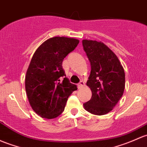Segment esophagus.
<instances>
[{
    "label": "esophagus",
    "mask_w": 147,
    "mask_h": 147,
    "mask_svg": "<svg viewBox=\"0 0 147 147\" xmlns=\"http://www.w3.org/2000/svg\"><path fill=\"white\" fill-rule=\"evenodd\" d=\"M84 85H85V84H84V81H80V82L78 84V89H81V88H82Z\"/></svg>",
    "instance_id": "34e87169"
}]
</instances>
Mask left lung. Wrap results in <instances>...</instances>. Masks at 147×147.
Segmentation results:
<instances>
[{
    "mask_svg": "<svg viewBox=\"0 0 147 147\" xmlns=\"http://www.w3.org/2000/svg\"><path fill=\"white\" fill-rule=\"evenodd\" d=\"M82 46L91 64L86 85L92 98L84 103L86 111L101 115L113 110L125 89V71L115 54L102 42L83 40Z\"/></svg>",
    "mask_w": 147,
    "mask_h": 147,
    "instance_id": "8db88e82",
    "label": "left lung"
}]
</instances>
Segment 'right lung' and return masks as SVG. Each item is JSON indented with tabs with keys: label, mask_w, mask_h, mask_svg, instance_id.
I'll return each mask as SVG.
<instances>
[{
	"label": "right lung",
	"mask_w": 147,
	"mask_h": 147,
	"mask_svg": "<svg viewBox=\"0 0 147 147\" xmlns=\"http://www.w3.org/2000/svg\"><path fill=\"white\" fill-rule=\"evenodd\" d=\"M79 42L75 38L53 37L43 43L32 57L26 75L25 89L32 109L41 118L59 116L69 95L77 90L76 85L65 78L62 63Z\"/></svg>",
	"instance_id": "1"
}]
</instances>
